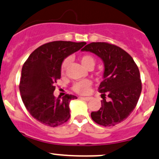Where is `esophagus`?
I'll return each instance as SVG.
<instances>
[{
    "instance_id": "34e87169",
    "label": "esophagus",
    "mask_w": 159,
    "mask_h": 159,
    "mask_svg": "<svg viewBox=\"0 0 159 159\" xmlns=\"http://www.w3.org/2000/svg\"><path fill=\"white\" fill-rule=\"evenodd\" d=\"M81 99H83V100H84V101H89L91 99V98H84V97H81Z\"/></svg>"
}]
</instances>
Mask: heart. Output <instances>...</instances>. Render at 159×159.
<instances>
[{
    "label": "heart",
    "mask_w": 159,
    "mask_h": 159,
    "mask_svg": "<svg viewBox=\"0 0 159 159\" xmlns=\"http://www.w3.org/2000/svg\"><path fill=\"white\" fill-rule=\"evenodd\" d=\"M70 58H66L63 60L61 65V72H65L66 68H68V65L70 63ZM80 61H81V64L84 66L85 68H93L96 63V60L91 55L84 54L80 56ZM91 82L89 80H82L76 82L73 85V90L76 93H79V94H87L90 91L91 88Z\"/></svg>",
    "instance_id": "b5f03b06"
}]
</instances>
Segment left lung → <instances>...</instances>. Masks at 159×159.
Instances as JSON below:
<instances>
[{
  "instance_id": "1",
  "label": "left lung",
  "mask_w": 159,
  "mask_h": 159,
  "mask_svg": "<svg viewBox=\"0 0 159 159\" xmlns=\"http://www.w3.org/2000/svg\"><path fill=\"white\" fill-rule=\"evenodd\" d=\"M81 51L91 52L101 58L104 65L103 81L98 90L103 98L101 107L91 113L95 123L103 126H113L129 116L136 107L142 91L138 66L133 58L115 45L107 43H91Z\"/></svg>"
}]
</instances>
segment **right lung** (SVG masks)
Here are the masks:
<instances>
[{
  "instance_id": "1",
  "label": "right lung",
  "mask_w": 159,
  "mask_h": 159,
  "mask_svg": "<svg viewBox=\"0 0 159 159\" xmlns=\"http://www.w3.org/2000/svg\"><path fill=\"white\" fill-rule=\"evenodd\" d=\"M85 42L54 41L35 49L23 64L20 82L22 101L33 117L46 126L56 127L70 118L69 103L77 97L55 98V83L61 78V65L78 51Z\"/></svg>"
}]
</instances>
